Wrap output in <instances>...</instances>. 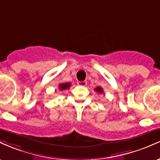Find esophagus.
<instances>
[{"instance_id":"34e87169","label":"esophagus","mask_w":160,"mask_h":160,"mask_svg":"<svg viewBox=\"0 0 160 160\" xmlns=\"http://www.w3.org/2000/svg\"><path fill=\"white\" fill-rule=\"evenodd\" d=\"M78 84L80 86H86V84H87V82L86 81H78Z\"/></svg>"}]
</instances>
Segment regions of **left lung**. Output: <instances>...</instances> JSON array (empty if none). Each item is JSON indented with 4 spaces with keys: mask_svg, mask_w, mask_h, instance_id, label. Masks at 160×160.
<instances>
[{
    "mask_svg": "<svg viewBox=\"0 0 160 160\" xmlns=\"http://www.w3.org/2000/svg\"><path fill=\"white\" fill-rule=\"evenodd\" d=\"M95 91L98 92V93H102V92H103V90H102V89L101 87H97L96 89H95Z\"/></svg>",
    "mask_w": 160,
    "mask_h": 160,
    "instance_id": "left-lung-1",
    "label": "left lung"
}]
</instances>
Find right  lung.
I'll return each mask as SVG.
<instances>
[{
  "label": "right lung",
  "instance_id": "1",
  "mask_svg": "<svg viewBox=\"0 0 160 160\" xmlns=\"http://www.w3.org/2000/svg\"><path fill=\"white\" fill-rule=\"evenodd\" d=\"M70 86H71V83H69V82H66V83L60 84L58 87H59V89H61V90H62V89H68Z\"/></svg>",
  "mask_w": 160,
  "mask_h": 160
}]
</instances>
